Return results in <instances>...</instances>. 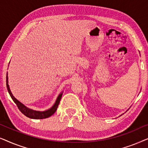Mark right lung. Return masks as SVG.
<instances>
[{
	"label": "right lung",
	"mask_w": 148,
	"mask_h": 148,
	"mask_svg": "<svg viewBox=\"0 0 148 148\" xmlns=\"http://www.w3.org/2000/svg\"><path fill=\"white\" fill-rule=\"evenodd\" d=\"M6 82H7V88L8 92H9L10 96H11V98L13 99V100L14 101V102L15 103L16 105H17L19 110L21 111V112L23 113V114L25 115V116L29 117L30 119H46L48 118L50 116H52V114H54V112H56V109H57L58 104H59L60 99L62 98V94H60L58 97L57 98V100H56L55 104L51 108H50L49 110H46V111H43V112H40V111H36V110H33L32 109H29L26 107L25 106L18 101L17 99H16L15 97L13 96L12 93L10 90L9 84H8V76L7 74V77H6Z\"/></svg>",
	"instance_id": "add662e5"
}]
</instances>
